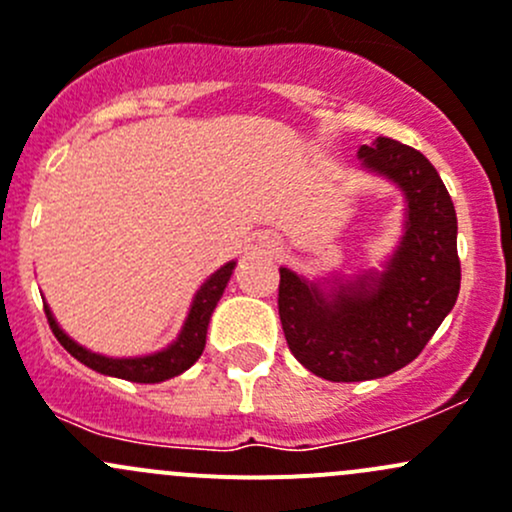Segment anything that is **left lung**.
Masks as SVG:
<instances>
[{"instance_id":"8db88e82","label":"left lung","mask_w":512,"mask_h":512,"mask_svg":"<svg viewBox=\"0 0 512 512\" xmlns=\"http://www.w3.org/2000/svg\"><path fill=\"white\" fill-rule=\"evenodd\" d=\"M361 168L401 190L404 232L381 270L307 280L280 267V319L294 359L327 381L381 379L421 354L461 289L458 220L438 170L379 136Z\"/></svg>"}]
</instances>
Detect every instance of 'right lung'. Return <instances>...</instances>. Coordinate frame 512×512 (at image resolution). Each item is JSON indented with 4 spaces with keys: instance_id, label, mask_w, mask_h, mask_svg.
I'll use <instances>...</instances> for the list:
<instances>
[{
    "instance_id": "obj_1",
    "label": "right lung",
    "mask_w": 512,
    "mask_h": 512,
    "mask_svg": "<svg viewBox=\"0 0 512 512\" xmlns=\"http://www.w3.org/2000/svg\"><path fill=\"white\" fill-rule=\"evenodd\" d=\"M237 262H225L220 270H215L208 280L200 285L195 292L193 304L188 309V317H185L183 329H180L178 337L168 344L165 349L153 354L143 356H103L91 352V349L81 347L79 342L69 337L64 329L59 327L56 317L51 314L49 304L44 302L46 319H49V327L54 332V337L59 339L61 347L66 349L74 359H79L81 364H86L89 369L98 371V374L116 376V379L136 381V384H158V381L173 379V376L188 371L195 361L200 359L205 349V337H208V324L213 317L215 307H218L220 297H223L227 282H230L232 270H235Z\"/></svg>"
}]
</instances>
